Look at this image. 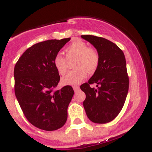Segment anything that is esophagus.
Returning a JSON list of instances; mask_svg holds the SVG:
<instances>
[{
  "label": "esophagus",
  "mask_w": 152,
  "mask_h": 152,
  "mask_svg": "<svg viewBox=\"0 0 152 152\" xmlns=\"http://www.w3.org/2000/svg\"><path fill=\"white\" fill-rule=\"evenodd\" d=\"M73 88H74L75 92L78 91L79 90V87H78V86H73Z\"/></svg>",
  "instance_id": "34e87169"
}]
</instances>
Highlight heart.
<instances>
[{"instance_id":"heart-1","label":"heart","mask_w":152,"mask_h":152,"mask_svg":"<svg viewBox=\"0 0 152 152\" xmlns=\"http://www.w3.org/2000/svg\"><path fill=\"white\" fill-rule=\"evenodd\" d=\"M66 58L61 54L54 57L53 64L56 70L60 75L65 74L67 71L68 61L76 59L74 67L76 70L69 71L61 78L64 86H76L86 77L87 71L93 72L99 64V54L96 50L88 47L86 43L74 41L65 49Z\"/></svg>"}]
</instances>
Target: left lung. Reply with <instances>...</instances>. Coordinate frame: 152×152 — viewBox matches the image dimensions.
Wrapping results in <instances>:
<instances>
[{"mask_svg": "<svg viewBox=\"0 0 152 152\" xmlns=\"http://www.w3.org/2000/svg\"><path fill=\"white\" fill-rule=\"evenodd\" d=\"M81 38L95 47L100 58L93 76L80 86L86 94L83 107L92 122L108 123L121 111L128 94L129 81L124 54L106 38L91 35H83ZM93 83L97 89L90 88Z\"/></svg>", "mask_w": 152, "mask_h": 152, "instance_id": "1", "label": "left lung"}]
</instances>
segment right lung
Returning a JSON list of instances; mask_svg holds the SVG:
<instances>
[{
  "instance_id": "1",
  "label": "right lung",
  "mask_w": 152,
  "mask_h": 152,
  "mask_svg": "<svg viewBox=\"0 0 152 152\" xmlns=\"http://www.w3.org/2000/svg\"><path fill=\"white\" fill-rule=\"evenodd\" d=\"M70 40L36 43L22 54L15 66V96L28 121L40 129L56 130L67 120L68 106L74 91L71 86L54 91L60 76L53 61Z\"/></svg>"
}]
</instances>
